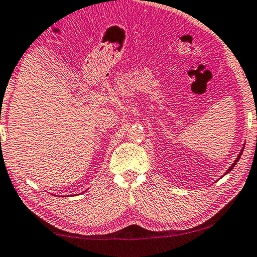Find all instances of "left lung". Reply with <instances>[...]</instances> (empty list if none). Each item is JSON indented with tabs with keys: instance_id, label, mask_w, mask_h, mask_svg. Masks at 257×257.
Listing matches in <instances>:
<instances>
[{
	"instance_id": "1",
	"label": "left lung",
	"mask_w": 257,
	"mask_h": 257,
	"mask_svg": "<svg viewBox=\"0 0 257 257\" xmlns=\"http://www.w3.org/2000/svg\"><path fill=\"white\" fill-rule=\"evenodd\" d=\"M242 152H243V151H241V153H240V154H239V156H238V157H236V160H235V161H234V163H233V164H232V165H231V168H230V169H228V170H227V171H226V173H228V172H230V171H231V170H232V169H233V168H234V165H235V164H236V162H238V161H239V159H240V156H241V155H242Z\"/></svg>"
}]
</instances>
